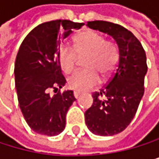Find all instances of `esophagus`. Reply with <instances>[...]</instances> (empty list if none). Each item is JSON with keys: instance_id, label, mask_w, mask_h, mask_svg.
Masks as SVG:
<instances>
[{"instance_id": "1", "label": "esophagus", "mask_w": 159, "mask_h": 159, "mask_svg": "<svg viewBox=\"0 0 159 159\" xmlns=\"http://www.w3.org/2000/svg\"><path fill=\"white\" fill-rule=\"evenodd\" d=\"M80 94H81V93H79V91H74L73 93V95L75 98H78L79 96H80Z\"/></svg>"}]
</instances>
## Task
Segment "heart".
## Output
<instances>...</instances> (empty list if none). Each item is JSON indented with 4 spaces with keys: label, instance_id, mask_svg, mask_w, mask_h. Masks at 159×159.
Here are the masks:
<instances>
[{
    "label": "heart",
    "instance_id": "1",
    "mask_svg": "<svg viewBox=\"0 0 159 159\" xmlns=\"http://www.w3.org/2000/svg\"><path fill=\"white\" fill-rule=\"evenodd\" d=\"M86 70H79L68 80V87L77 91H86L100 83V76L108 78L116 69L119 61V48L113 40L105 39L101 33L86 30L74 39L73 48L62 46L58 52L61 69L71 73L77 66L78 56L84 57Z\"/></svg>",
    "mask_w": 159,
    "mask_h": 159
}]
</instances>
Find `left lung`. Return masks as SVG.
<instances>
[{
  "label": "left lung",
  "mask_w": 159,
  "mask_h": 159,
  "mask_svg": "<svg viewBox=\"0 0 159 159\" xmlns=\"http://www.w3.org/2000/svg\"><path fill=\"white\" fill-rule=\"evenodd\" d=\"M87 25L108 33L116 41L119 61L109 82L93 93V103L85 111L88 129L108 136L123 132L136 113L144 94L148 66L146 53L138 39L124 26L106 21H91Z\"/></svg>",
  "instance_id": "obj_1"
}]
</instances>
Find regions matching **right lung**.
Returning <instances> with one entry per match:
<instances>
[{
  "instance_id": "obj_1",
  "label": "right lung",
  "mask_w": 159,
  "mask_h": 159,
  "mask_svg": "<svg viewBox=\"0 0 159 159\" xmlns=\"http://www.w3.org/2000/svg\"><path fill=\"white\" fill-rule=\"evenodd\" d=\"M85 24L55 20L41 24L23 41L15 61V87L24 117L35 133L48 136L61 134L66 114L76 100L72 90L60 91L66 79L58 52L62 38ZM51 90L56 95L51 97Z\"/></svg>"
}]
</instances>
